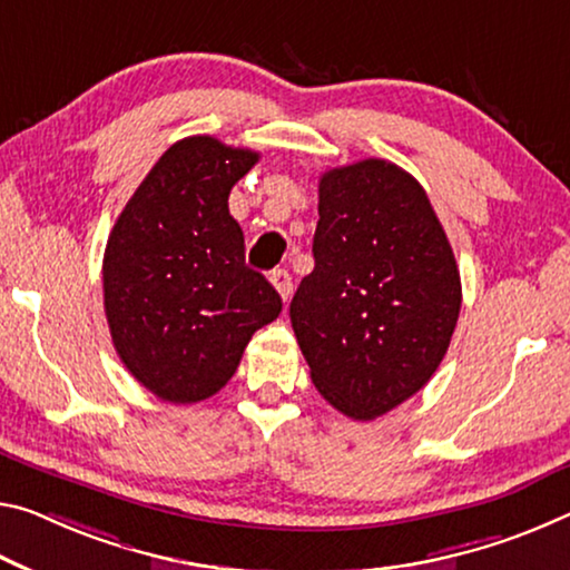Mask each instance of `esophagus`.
I'll use <instances>...</instances> for the list:
<instances>
[{"instance_id": "34e87169", "label": "esophagus", "mask_w": 570, "mask_h": 570, "mask_svg": "<svg viewBox=\"0 0 570 570\" xmlns=\"http://www.w3.org/2000/svg\"><path fill=\"white\" fill-rule=\"evenodd\" d=\"M271 284H274V288L278 292V296H282L284 302H288V296H292V274H288L286 268H276L271 271Z\"/></svg>"}]
</instances>
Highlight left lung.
I'll return each mask as SVG.
<instances>
[{
  "instance_id": "obj_1",
  "label": "left lung",
  "mask_w": 570,
  "mask_h": 570,
  "mask_svg": "<svg viewBox=\"0 0 570 570\" xmlns=\"http://www.w3.org/2000/svg\"><path fill=\"white\" fill-rule=\"evenodd\" d=\"M312 253L288 306L296 342L324 399L373 421L446 355L462 309L454 250L415 177L363 159L320 177Z\"/></svg>"
}]
</instances>
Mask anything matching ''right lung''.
<instances>
[{
	"instance_id": "add662e5",
	"label": "right lung",
	"mask_w": 570,
	"mask_h": 570,
	"mask_svg": "<svg viewBox=\"0 0 570 570\" xmlns=\"http://www.w3.org/2000/svg\"><path fill=\"white\" fill-rule=\"evenodd\" d=\"M258 151L187 137L159 157L116 220L104 253L114 347L137 381L169 403L210 399L238 370L253 332L282 296L246 266L228 210Z\"/></svg>"
}]
</instances>
